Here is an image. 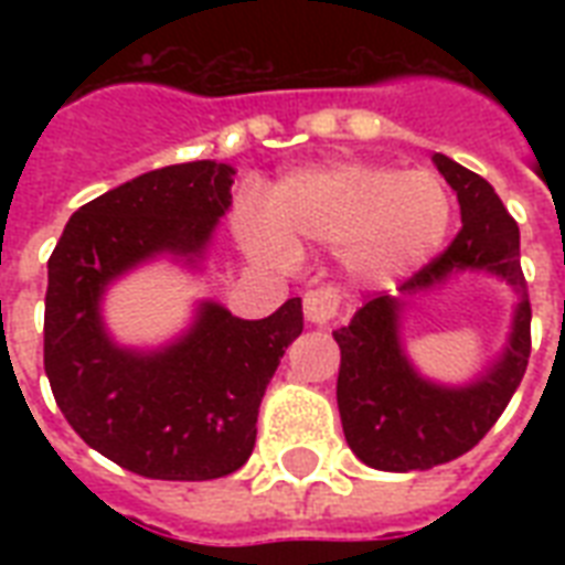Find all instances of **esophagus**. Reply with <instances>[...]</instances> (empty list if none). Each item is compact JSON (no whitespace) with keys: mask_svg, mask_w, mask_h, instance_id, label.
I'll use <instances>...</instances> for the list:
<instances>
[{"mask_svg":"<svg viewBox=\"0 0 565 565\" xmlns=\"http://www.w3.org/2000/svg\"><path fill=\"white\" fill-rule=\"evenodd\" d=\"M340 313V290L337 287H317L305 292V317L317 326H326Z\"/></svg>","mask_w":565,"mask_h":565,"instance_id":"1","label":"esophagus"}]
</instances>
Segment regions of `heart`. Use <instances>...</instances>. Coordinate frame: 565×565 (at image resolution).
I'll return each mask as SVG.
<instances>
[{
  "label": "heart",
  "instance_id": "obj_1",
  "mask_svg": "<svg viewBox=\"0 0 565 565\" xmlns=\"http://www.w3.org/2000/svg\"><path fill=\"white\" fill-rule=\"evenodd\" d=\"M266 214L255 202L237 211L246 252L273 266L299 260V243L340 246L363 281H393L437 255L451 225V195L434 172L377 163H337L284 179Z\"/></svg>",
  "mask_w": 565,
  "mask_h": 565
}]
</instances>
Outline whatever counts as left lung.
Wrapping results in <instances>:
<instances>
[{
	"label": "left lung",
	"mask_w": 565,
	"mask_h": 565,
	"mask_svg": "<svg viewBox=\"0 0 565 565\" xmlns=\"http://www.w3.org/2000/svg\"><path fill=\"white\" fill-rule=\"evenodd\" d=\"M437 170L460 202L463 228L434 260L398 284L419 292L457 269H490L519 290L513 334L504 358L481 381L460 390L422 381L398 345V301L370 292L352 322L334 331L340 345L337 404L345 443L363 463L384 472H422L466 455L487 437L510 404L531 358V299L519 264V225L490 181L446 154Z\"/></svg>",
	"instance_id": "obj_1"
}]
</instances>
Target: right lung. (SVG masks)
<instances>
[{
  "label": "right lung",
  "mask_w": 565,
  "mask_h": 565,
  "mask_svg": "<svg viewBox=\"0 0 565 565\" xmlns=\"http://www.w3.org/2000/svg\"><path fill=\"white\" fill-rule=\"evenodd\" d=\"M231 175L216 161L137 175L82 204L49 257L43 366L57 407L87 446L154 481H213L246 463L266 384L305 326L301 299L266 319L202 305L193 331L154 354L117 349L102 328L117 275L161 252L202 255Z\"/></svg>",
  "instance_id": "obj_1"
}]
</instances>
